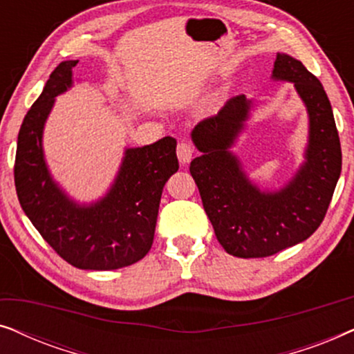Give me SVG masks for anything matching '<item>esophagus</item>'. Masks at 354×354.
Wrapping results in <instances>:
<instances>
[{
  "label": "esophagus",
  "mask_w": 354,
  "mask_h": 354,
  "mask_svg": "<svg viewBox=\"0 0 354 354\" xmlns=\"http://www.w3.org/2000/svg\"><path fill=\"white\" fill-rule=\"evenodd\" d=\"M193 154H195V148H193L190 143H185V142L178 143V147H177V158H178V161H180V164H188V162H190L192 158H193Z\"/></svg>",
  "instance_id": "34e87169"
}]
</instances>
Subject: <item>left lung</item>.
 <instances>
[{
  "instance_id": "8db88e82",
  "label": "left lung",
  "mask_w": 354,
  "mask_h": 354,
  "mask_svg": "<svg viewBox=\"0 0 354 354\" xmlns=\"http://www.w3.org/2000/svg\"><path fill=\"white\" fill-rule=\"evenodd\" d=\"M272 80L290 82L308 113L304 161L283 187L259 188L232 151L246 129L253 100L227 101L192 130L201 154L190 164L203 207L224 250L236 258H266L309 239L321 225L342 172V148L332 106L301 61L277 53Z\"/></svg>"
}]
</instances>
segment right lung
I'll return each instance as SVG.
<instances>
[{"instance_id":"right-lung-1","label":"right lung","mask_w":354,"mask_h":354,"mask_svg":"<svg viewBox=\"0 0 354 354\" xmlns=\"http://www.w3.org/2000/svg\"><path fill=\"white\" fill-rule=\"evenodd\" d=\"M79 61H62L32 104L19 130L14 182L19 203L33 227L62 259L85 270L135 264L151 248L162 188L178 161L177 142L164 137L125 148L118 176L104 196L79 203L62 190L43 153V130L56 96L74 85Z\"/></svg>"}]
</instances>
